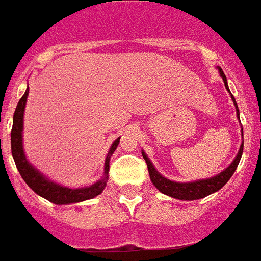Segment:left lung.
I'll return each instance as SVG.
<instances>
[{"mask_svg":"<svg viewBox=\"0 0 261 261\" xmlns=\"http://www.w3.org/2000/svg\"><path fill=\"white\" fill-rule=\"evenodd\" d=\"M220 75L222 76L224 79V83H225V87L228 89L227 85V77L224 75L222 69H220ZM229 91V90H228ZM232 100L235 102V107H237V114L239 117V110H238L237 101L235 98L231 94ZM242 136H243V129H242ZM243 153V143L241 144V149H239V153L235 157V160L232 161V164L228 167L227 170L222 171L221 174L213 176L210 179H203V180H196V182H189V184H179V182H172V180L167 179L164 176L155 171V168L151 164V161L147 159V155L143 153V159L146 160V164H147V168H149V175L150 179L154 184V186L159 189L160 192H163L164 195H168L171 197H175V199H179V200H197V199H201V197H206V196L214 193V192L220 191L222 186L227 184L229 178H231L235 170H237L238 164L241 161V157H242Z\"/></svg>","mask_w":261,"mask_h":261,"instance_id":"obj_1","label":"left lung"}]
</instances>
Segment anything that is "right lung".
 I'll use <instances>...</instances> for the list:
<instances>
[{"instance_id":"add662e5","label":"right lung","mask_w":261,"mask_h":261,"mask_svg":"<svg viewBox=\"0 0 261 261\" xmlns=\"http://www.w3.org/2000/svg\"><path fill=\"white\" fill-rule=\"evenodd\" d=\"M29 94V87L24 91L22 98L19 100L15 114H13V125L12 130H11V150H12V157L15 160V164L18 168L19 174L23 178V180L28 184L32 191H34L39 196L44 197L47 200H50L54 204H70V203H79V201L87 200V199H93L94 196L100 195L104 188L107 185L108 179V170H110V159H111L112 153L117 149L118 143H119V138L112 143L111 149L108 151L107 159H106V176L104 179L98 180L96 184L87 188H81V189H69V188H64L51 182V180L45 179L43 175L40 174L39 171H36L32 165L28 163V160L23 154V147H22V129H23V111L24 104H26V98Z\"/></svg>"}]
</instances>
